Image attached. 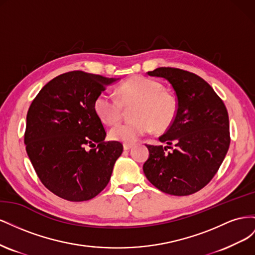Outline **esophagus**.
Here are the masks:
<instances>
[{
  "label": "esophagus",
  "mask_w": 255,
  "mask_h": 255,
  "mask_svg": "<svg viewBox=\"0 0 255 255\" xmlns=\"http://www.w3.org/2000/svg\"><path fill=\"white\" fill-rule=\"evenodd\" d=\"M134 146V143H123V149L125 150H129V149H132Z\"/></svg>",
  "instance_id": "1"
}]
</instances>
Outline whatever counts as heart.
Returning a JSON list of instances; mask_svg holds the SVG:
<instances>
[{
	"label": "heart",
	"instance_id": "obj_1",
	"mask_svg": "<svg viewBox=\"0 0 255 255\" xmlns=\"http://www.w3.org/2000/svg\"><path fill=\"white\" fill-rule=\"evenodd\" d=\"M119 99L109 92L99 94L94 102V110L103 123L113 126L117 123L123 107L135 104L128 122L119 123L110 130L113 140L134 142L152 128L165 130L171 126L176 115L174 97L164 90L159 82L144 76H134L123 83L118 89Z\"/></svg>",
	"mask_w": 255,
	"mask_h": 255
}]
</instances>
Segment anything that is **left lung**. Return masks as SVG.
<instances>
[{
	"mask_svg": "<svg viewBox=\"0 0 255 255\" xmlns=\"http://www.w3.org/2000/svg\"><path fill=\"white\" fill-rule=\"evenodd\" d=\"M148 75L164 78L171 84L177 109L171 126L158 138L167 145L146 144L149 158L143 164V172L151 184L166 194H195L210 183L229 150L226 105L195 73L161 67Z\"/></svg>",
	"mask_w": 255,
	"mask_h": 255,
	"instance_id": "8db88e82",
	"label": "left lung"
}]
</instances>
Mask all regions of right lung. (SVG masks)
<instances>
[{
	"instance_id": "1",
	"label": "right lung",
	"mask_w": 255,
	"mask_h": 255,
	"mask_svg": "<svg viewBox=\"0 0 255 255\" xmlns=\"http://www.w3.org/2000/svg\"><path fill=\"white\" fill-rule=\"evenodd\" d=\"M118 80L67 72L44 85L30 104L26 152L41 183L54 195L68 201H87L109 184L123 145L104 141L106 132L94 102ZM86 146L92 149L87 151Z\"/></svg>"
}]
</instances>
